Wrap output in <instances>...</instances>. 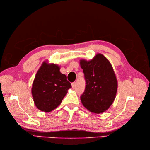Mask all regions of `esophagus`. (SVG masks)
I'll use <instances>...</instances> for the list:
<instances>
[{"label":"esophagus","mask_w":150,"mask_h":150,"mask_svg":"<svg viewBox=\"0 0 150 150\" xmlns=\"http://www.w3.org/2000/svg\"><path fill=\"white\" fill-rule=\"evenodd\" d=\"M71 85H72V88H74L76 87V83L75 82L72 83H71Z\"/></svg>","instance_id":"esophagus-1"}]
</instances>
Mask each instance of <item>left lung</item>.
<instances>
[{"label": "left lung", "instance_id": "8db88e82", "mask_svg": "<svg viewBox=\"0 0 150 150\" xmlns=\"http://www.w3.org/2000/svg\"><path fill=\"white\" fill-rule=\"evenodd\" d=\"M80 65L86 82L81 102L90 112L103 113L112 104L117 91V79L111 63L103 54H97L90 60H81Z\"/></svg>", "mask_w": 150, "mask_h": 150}]
</instances>
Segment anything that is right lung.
<instances>
[{
  "label": "right lung",
  "mask_w": 150,
  "mask_h": 150,
  "mask_svg": "<svg viewBox=\"0 0 150 150\" xmlns=\"http://www.w3.org/2000/svg\"><path fill=\"white\" fill-rule=\"evenodd\" d=\"M71 88L67 76L60 71V67L44 62L35 77L32 95L37 108L49 112L61 104L62 99Z\"/></svg>",
  "instance_id": "obj_1"
}]
</instances>
